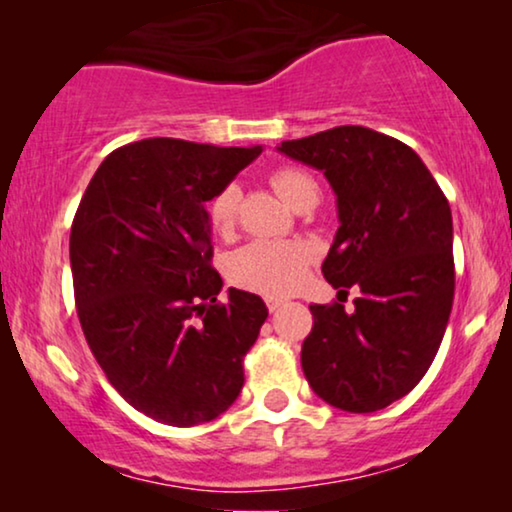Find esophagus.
Masks as SVG:
<instances>
[{
	"instance_id": "esophagus-1",
	"label": "esophagus",
	"mask_w": 512,
	"mask_h": 512,
	"mask_svg": "<svg viewBox=\"0 0 512 512\" xmlns=\"http://www.w3.org/2000/svg\"><path fill=\"white\" fill-rule=\"evenodd\" d=\"M284 303H286V298H277V296H268V298H265V305H268L270 312L279 310V307H282Z\"/></svg>"
}]
</instances>
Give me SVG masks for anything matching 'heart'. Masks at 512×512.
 <instances>
[{"mask_svg":"<svg viewBox=\"0 0 512 512\" xmlns=\"http://www.w3.org/2000/svg\"><path fill=\"white\" fill-rule=\"evenodd\" d=\"M270 186L286 205L296 209L300 202L317 198V181L298 167H282L272 172ZM237 188L228 186L209 205V219L216 230H228L235 219ZM312 254L298 242L256 240L237 249L228 261V275L240 289L263 293V296H284L303 284L310 270Z\"/></svg>","mask_w":512,"mask_h":512,"instance_id":"b5f03b06","label":"heart"}]
</instances>
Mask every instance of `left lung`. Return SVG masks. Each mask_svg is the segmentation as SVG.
Instances as JSON below:
<instances>
[{"instance_id": "8db88e82", "label": "left lung", "mask_w": 512, "mask_h": 512, "mask_svg": "<svg viewBox=\"0 0 512 512\" xmlns=\"http://www.w3.org/2000/svg\"><path fill=\"white\" fill-rule=\"evenodd\" d=\"M277 151L324 172L340 228L321 272L345 300L361 291L352 312L310 305L303 373L333 408H387L417 387L443 342L454 300L450 202L408 144L361 125Z\"/></svg>"}]
</instances>
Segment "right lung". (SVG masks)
<instances>
[{"mask_svg":"<svg viewBox=\"0 0 512 512\" xmlns=\"http://www.w3.org/2000/svg\"><path fill=\"white\" fill-rule=\"evenodd\" d=\"M263 146L153 137L111 151L69 235L76 312L118 394L170 426L212 422L240 396L268 307L212 268L214 200Z\"/></svg>","mask_w":512,"mask_h":512,"instance_id":"right-lung-1","label":"right lung"}]
</instances>
